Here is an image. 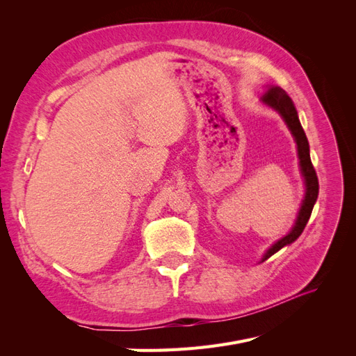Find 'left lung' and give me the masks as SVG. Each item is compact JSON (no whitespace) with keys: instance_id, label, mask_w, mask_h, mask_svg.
<instances>
[{"instance_id":"1","label":"left lung","mask_w":356,"mask_h":356,"mask_svg":"<svg viewBox=\"0 0 356 356\" xmlns=\"http://www.w3.org/2000/svg\"><path fill=\"white\" fill-rule=\"evenodd\" d=\"M260 101H261V104L267 105L268 108L275 110L279 115L284 118L285 124L291 131V135L294 136V141L297 144L298 160H300V170H301V175H303V178H305V187H306L305 199H303V202H301V207L298 209V215H297L293 229H291L289 233L285 234L284 238H281L277 242H275L270 248H268L261 258V263H263L267 260V258H270L273 254H276L279 250H282L284 246L296 242L298 239V236L303 233L306 224L310 218L312 209H314V204L318 199L319 184H318L316 172H315L314 165H312V160H310L309 141H307L306 134L298 120V114H297L293 99L289 98L284 89L277 88V86H267V92L261 96Z\"/></svg>"}]
</instances>
